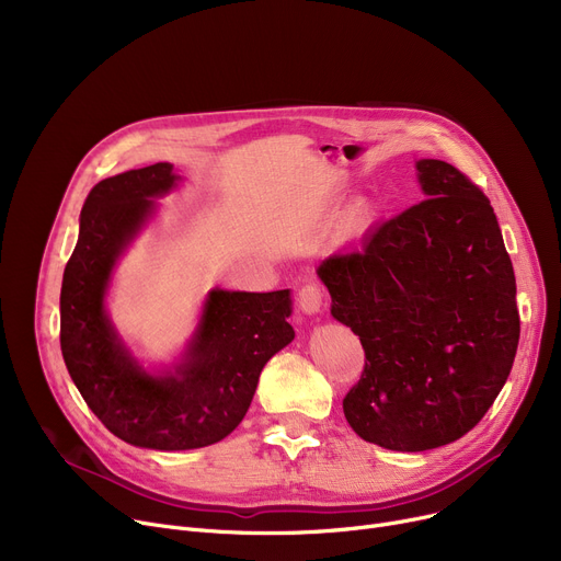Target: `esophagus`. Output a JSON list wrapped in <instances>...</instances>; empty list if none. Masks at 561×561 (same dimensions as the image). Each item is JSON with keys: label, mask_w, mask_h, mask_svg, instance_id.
<instances>
[{"label": "esophagus", "mask_w": 561, "mask_h": 561, "mask_svg": "<svg viewBox=\"0 0 561 561\" xmlns=\"http://www.w3.org/2000/svg\"><path fill=\"white\" fill-rule=\"evenodd\" d=\"M298 305L302 309V313L307 316H313V313H320L322 309V290L318 284H307L300 288L298 293Z\"/></svg>", "instance_id": "obj_1"}]
</instances>
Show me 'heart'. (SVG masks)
Here are the masks:
<instances>
[{"instance_id":"heart-1","label":"heart","mask_w":561,"mask_h":561,"mask_svg":"<svg viewBox=\"0 0 561 561\" xmlns=\"http://www.w3.org/2000/svg\"><path fill=\"white\" fill-rule=\"evenodd\" d=\"M366 214H368V209L364 204H355L350 209V220H364L366 218Z\"/></svg>"}]
</instances>
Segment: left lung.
<instances>
[{
	"label": "left lung",
	"instance_id": "left-lung-1",
	"mask_svg": "<svg viewBox=\"0 0 561 561\" xmlns=\"http://www.w3.org/2000/svg\"><path fill=\"white\" fill-rule=\"evenodd\" d=\"M425 199L330 254L318 277L366 352L343 414L364 440L423 453L473 430L510 377L516 277L489 197L455 165L416 161Z\"/></svg>",
	"mask_w": 561,
	"mask_h": 561
}]
</instances>
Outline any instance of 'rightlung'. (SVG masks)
<instances>
[{
    "label": "right lung",
    "mask_w": 561,
    "mask_h": 561,
    "mask_svg": "<svg viewBox=\"0 0 561 561\" xmlns=\"http://www.w3.org/2000/svg\"><path fill=\"white\" fill-rule=\"evenodd\" d=\"M180 180L172 163L102 180L85 197L61 286V352L81 398L117 438L165 453L218 444L239 427L263 366L296 339L288 288H214L180 362L152 373L131 355L106 313V290L157 197Z\"/></svg>",
    "instance_id": "right-lung-1"
}]
</instances>
